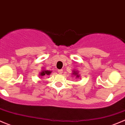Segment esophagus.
Here are the masks:
<instances>
[{
  "mask_svg": "<svg viewBox=\"0 0 125 125\" xmlns=\"http://www.w3.org/2000/svg\"><path fill=\"white\" fill-rule=\"evenodd\" d=\"M62 71H63V70H62V69H59V70H58V73L61 74L62 73Z\"/></svg>",
  "mask_w": 125,
  "mask_h": 125,
  "instance_id": "34e87169",
  "label": "esophagus"
}]
</instances>
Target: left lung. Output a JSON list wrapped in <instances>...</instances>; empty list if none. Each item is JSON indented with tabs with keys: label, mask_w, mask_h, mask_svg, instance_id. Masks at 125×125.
Masks as SVG:
<instances>
[{
	"label": "left lung",
	"mask_w": 125,
	"mask_h": 125,
	"mask_svg": "<svg viewBox=\"0 0 125 125\" xmlns=\"http://www.w3.org/2000/svg\"><path fill=\"white\" fill-rule=\"evenodd\" d=\"M72 75H74V76H76V77H75L76 78L78 79L80 77V75L78 74V72L77 70H73L72 71Z\"/></svg>",
	"instance_id": "1"
}]
</instances>
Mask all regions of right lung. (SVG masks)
Here are the masks:
<instances>
[{
  "label": "right lung",
  "instance_id": "add662e5",
  "mask_svg": "<svg viewBox=\"0 0 125 125\" xmlns=\"http://www.w3.org/2000/svg\"><path fill=\"white\" fill-rule=\"evenodd\" d=\"M52 73V71H50L49 70H45V69L43 68L42 70H41V72L39 73V76H44L45 75H50Z\"/></svg>",
  "mask_w": 125,
  "mask_h": 125
}]
</instances>
